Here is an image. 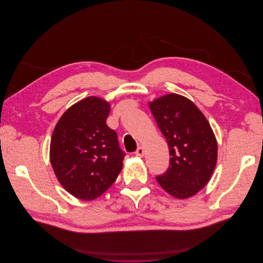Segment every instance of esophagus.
<instances>
[{
	"label": "esophagus",
	"mask_w": 263,
	"mask_h": 263,
	"mask_svg": "<svg viewBox=\"0 0 263 263\" xmlns=\"http://www.w3.org/2000/svg\"><path fill=\"white\" fill-rule=\"evenodd\" d=\"M135 155H136L137 157H144V155H145V149L142 148V147H139L137 150H136V153H135Z\"/></svg>",
	"instance_id": "obj_1"
}]
</instances>
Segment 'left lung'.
Here are the masks:
<instances>
[{"label":"left lung","mask_w":263,"mask_h":263,"mask_svg":"<svg viewBox=\"0 0 263 263\" xmlns=\"http://www.w3.org/2000/svg\"><path fill=\"white\" fill-rule=\"evenodd\" d=\"M169 146L170 165L156 180L173 197L184 200L208 184L217 162V140L194 103L170 93L148 103Z\"/></svg>","instance_id":"obj_1"}]
</instances>
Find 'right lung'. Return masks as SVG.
Wrapping results in <instances>:
<instances>
[{"mask_svg": "<svg viewBox=\"0 0 263 263\" xmlns=\"http://www.w3.org/2000/svg\"><path fill=\"white\" fill-rule=\"evenodd\" d=\"M110 104L87 97L70 106L55 125L50 162L60 184L82 201H92L112 186L125 154L117 135L106 125Z\"/></svg>", "mask_w": 263, "mask_h": 263, "instance_id": "1", "label": "right lung"}]
</instances>
